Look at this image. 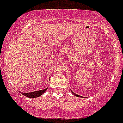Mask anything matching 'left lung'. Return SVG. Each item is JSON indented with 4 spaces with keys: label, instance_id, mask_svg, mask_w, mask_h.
<instances>
[{
    "label": "left lung",
    "instance_id": "obj_1",
    "mask_svg": "<svg viewBox=\"0 0 123 123\" xmlns=\"http://www.w3.org/2000/svg\"><path fill=\"white\" fill-rule=\"evenodd\" d=\"M72 92V93H73V94H74V95H75V96H78V97H82V96H80V95H77V94H76V93H73V92Z\"/></svg>",
    "mask_w": 123,
    "mask_h": 123
}]
</instances>
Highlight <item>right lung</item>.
<instances>
[{
  "label": "right lung",
  "mask_w": 123,
  "mask_h": 123,
  "mask_svg": "<svg viewBox=\"0 0 123 123\" xmlns=\"http://www.w3.org/2000/svg\"><path fill=\"white\" fill-rule=\"evenodd\" d=\"M47 89H43L42 90H39V91H36V92H30V93H22L20 92L24 96L28 97V98H36V97H39V96L42 95L47 90Z\"/></svg>",
  "instance_id": "right-lung-1"
}]
</instances>
